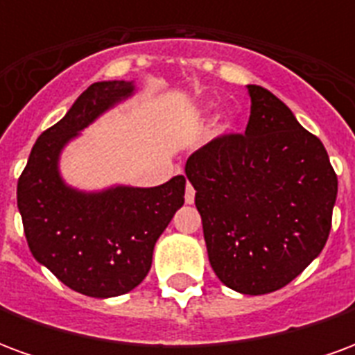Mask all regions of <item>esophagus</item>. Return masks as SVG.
Returning <instances> with one entry per match:
<instances>
[{"label": "esophagus", "mask_w": 355, "mask_h": 355, "mask_svg": "<svg viewBox=\"0 0 355 355\" xmlns=\"http://www.w3.org/2000/svg\"><path fill=\"white\" fill-rule=\"evenodd\" d=\"M184 200H186V203H188V205H190V203H193V200H196V190H193L192 184H186Z\"/></svg>", "instance_id": "34e87169"}]
</instances>
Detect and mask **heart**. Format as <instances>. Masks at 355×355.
<instances>
[{
    "label": "heart",
    "mask_w": 355,
    "mask_h": 355,
    "mask_svg": "<svg viewBox=\"0 0 355 355\" xmlns=\"http://www.w3.org/2000/svg\"><path fill=\"white\" fill-rule=\"evenodd\" d=\"M211 108H213V104H209V106H207V110H211Z\"/></svg>",
    "instance_id": "obj_1"
}]
</instances>
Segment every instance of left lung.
Instances as JSON below:
<instances>
[{"instance_id": "obj_1", "label": "left lung", "mask_w": 355, "mask_h": 355, "mask_svg": "<svg viewBox=\"0 0 355 355\" xmlns=\"http://www.w3.org/2000/svg\"><path fill=\"white\" fill-rule=\"evenodd\" d=\"M247 89L245 132L193 152L186 177L216 277L243 295H266L325 247L338 180L321 140L268 89Z\"/></svg>"}]
</instances>
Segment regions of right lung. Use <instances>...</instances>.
<instances>
[{
  "label": "right lung",
  "mask_w": 355,
  "mask_h": 355,
  "mask_svg": "<svg viewBox=\"0 0 355 355\" xmlns=\"http://www.w3.org/2000/svg\"><path fill=\"white\" fill-rule=\"evenodd\" d=\"M135 93L132 81H96L66 116L40 135L17 186L30 251L66 287L94 298L142 283L155 241L184 203L186 178L154 188L110 186L83 192L64 182L60 154L94 119Z\"/></svg>",
  "instance_id": "right-lung-1"
}]
</instances>
